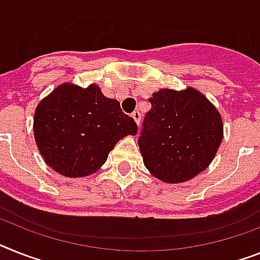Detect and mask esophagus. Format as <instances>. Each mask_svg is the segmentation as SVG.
<instances>
[{
	"mask_svg": "<svg viewBox=\"0 0 260 260\" xmlns=\"http://www.w3.org/2000/svg\"><path fill=\"white\" fill-rule=\"evenodd\" d=\"M132 117H133V119H134L137 125H139V123H141V113H139L138 110H135L134 113L132 114Z\"/></svg>",
	"mask_w": 260,
	"mask_h": 260,
	"instance_id": "34e87169",
	"label": "esophagus"
}]
</instances>
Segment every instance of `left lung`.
<instances>
[{
    "label": "left lung",
    "instance_id": "8db88e82",
    "mask_svg": "<svg viewBox=\"0 0 260 260\" xmlns=\"http://www.w3.org/2000/svg\"><path fill=\"white\" fill-rule=\"evenodd\" d=\"M151 109L138 139L143 164L166 183H182L209 167L223 139L215 106L198 90L160 89L149 98Z\"/></svg>",
    "mask_w": 260,
    "mask_h": 260
}]
</instances>
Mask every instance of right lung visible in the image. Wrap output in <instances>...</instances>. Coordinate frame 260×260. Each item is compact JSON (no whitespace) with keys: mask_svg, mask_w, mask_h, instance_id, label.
Returning a JSON list of instances; mask_svg holds the SVG:
<instances>
[{"mask_svg":"<svg viewBox=\"0 0 260 260\" xmlns=\"http://www.w3.org/2000/svg\"><path fill=\"white\" fill-rule=\"evenodd\" d=\"M34 138L45 162L69 178L86 177L106 162L119 139L135 135L137 123L98 85H59L38 104Z\"/></svg>","mask_w":260,"mask_h":260,"instance_id":"1","label":"right lung"}]
</instances>
